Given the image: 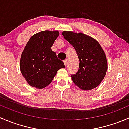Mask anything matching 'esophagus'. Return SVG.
<instances>
[{"instance_id":"1","label":"esophagus","mask_w":129,"mask_h":129,"mask_svg":"<svg viewBox=\"0 0 129 129\" xmlns=\"http://www.w3.org/2000/svg\"><path fill=\"white\" fill-rule=\"evenodd\" d=\"M63 62H64V64L66 65V66H67V60L66 59L64 61H63Z\"/></svg>"}]
</instances>
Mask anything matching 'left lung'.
<instances>
[{
	"label": "left lung",
	"instance_id": "left-lung-1",
	"mask_svg": "<svg viewBox=\"0 0 129 129\" xmlns=\"http://www.w3.org/2000/svg\"><path fill=\"white\" fill-rule=\"evenodd\" d=\"M62 35L74 47L79 59L77 72L71 75L74 83L84 90L95 88L107 70L103 49L97 40L84 34L64 31Z\"/></svg>",
	"mask_w": 129,
	"mask_h": 129
}]
</instances>
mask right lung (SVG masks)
Returning <instances> with one entry per match:
<instances>
[{
  "instance_id": "obj_1",
  "label": "right lung",
  "mask_w": 129,
  "mask_h": 129,
  "mask_svg": "<svg viewBox=\"0 0 129 129\" xmlns=\"http://www.w3.org/2000/svg\"><path fill=\"white\" fill-rule=\"evenodd\" d=\"M58 31H42L30 37L22 54L20 68L30 86L43 89L54 79L57 71L65 67L51 47L58 36Z\"/></svg>"
}]
</instances>
